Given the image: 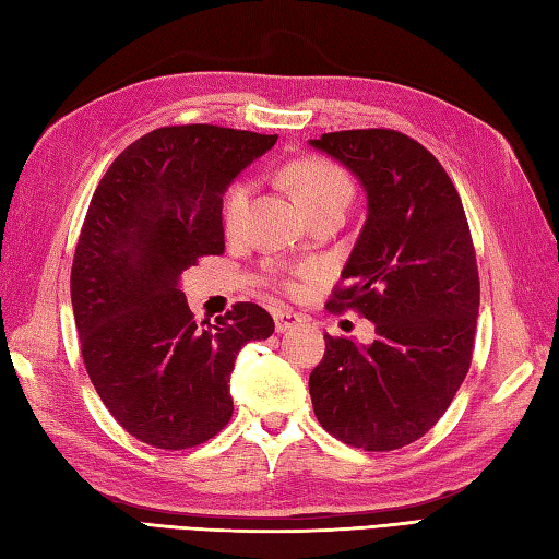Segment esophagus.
Here are the masks:
<instances>
[{"mask_svg":"<svg viewBox=\"0 0 559 559\" xmlns=\"http://www.w3.org/2000/svg\"><path fill=\"white\" fill-rule=\"evenodd\" d=\"M304 323V316L294 311H275V330L277 333H287V330L299 328Z\"/></svg>","mask_w":559,"mask_h":559,"instance_id":"obj_1","label":"esophagus"}]
</instances>
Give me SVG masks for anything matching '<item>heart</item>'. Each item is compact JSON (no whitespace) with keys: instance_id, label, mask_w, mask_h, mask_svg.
Returning a JSON list of instances; mask_svg holds the SVG:
<instances>
[{"instance_id":"1","label":"heart","mask_w":559,"mask_h":559,"mask_svg":"<svg viewBox=\"0 0 559 559\" xmlns=\"http://www.w3.org/2000/svg\"><path fill=\"white\" fill-rule=\"evenodd\" d=\"M284 178H287L296 202H299L309 214H313L321 207H328V204H340V202L347 204L352 198V180L345 174V168L323 156L294 158V162H289L287 168H284ZM248 200H250L248 180H238V183H234L229 192L224 195L222 219L229 231L241 229L248 212ZM296 275L306 277L309 275V270H299ZM284 287L296 289V282L287 280L284 282Z\"/></svg>"}]
</instances>
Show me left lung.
Masks as SVG:
<instances>
[{
    "label": "left lung",
    "mask_w": 559,
    "mask_h": 559,
    "mask_svg": "<svg viewBox=\"0 0 559 559\" xmlns=\"http://www.w3.org/2000/svg\"><path fill=\"white\" fill-rule=\"evenodd\" d=\"M311 146L367 190V222L325 306L376 325L371 345L325 335L313 413L349 447L403 449L439 423L471 369L480 309L471 226L449 174L413 136L343 130Z\"/></svg>",
    "instance_id": "1"
}]
</instances>
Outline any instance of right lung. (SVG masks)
Instances as JSON below:
<instances>
[{
	"instance_id": "obj_1",
	"label": "right lung",
	"mask_w": 559,
	"mask_h": 559,
	"mask_svg": "<svg viewBox=\"0 0 559 559\" xmlns=\"http://www.w3.org/2000/svg\"><path fill=\"white\" fill-rule=\"evenodd\" d=\"M277 134L168 124L110 164L72 263V309L88 379L118 425L150 447H198L229 425L238 349L275 321L238 301L198 323L180 275L224 253L222 195Z\"/></svg>"
}]
</instances>
